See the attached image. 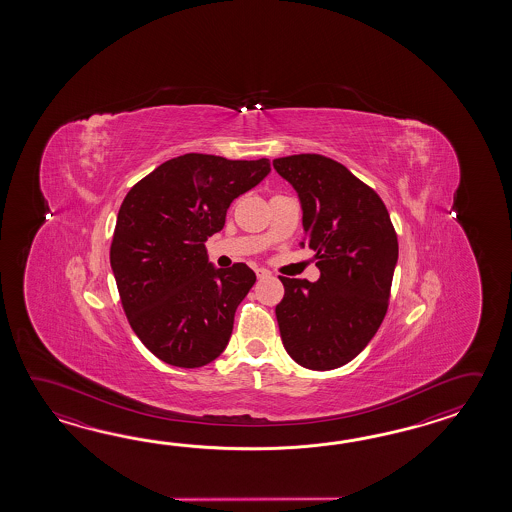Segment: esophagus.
Instances as JSON below:
<instances>
[{
	"mask_svg": "<svg viewBox=\"0 0 512 512\" xmlns=\"http://www.w3.org/2000/svg\"><path fill=\"white\" fill-rule=\"evenodd\" d=\"M254 272H256V276H258V278H267V276H271V271H267V269H263V267H256V269H254Z\"/></svg>",
	"mask_w": 512,
	"mask_h": 512,
	"instance_id": "esophagus-1",
	"label": "esophagus"
}]
</instances>
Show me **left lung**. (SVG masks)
<instances>
[{
	"label": "left lung",
	"instance_id": "1",
	"mask_svg": "<svg viewBox=\"0 0 512 512\" xmlns=\"http://www.w3.org/2000/svg\"><path fill=\"white\" fill-rule=\"evenodd\" d=\"M298 192L305 240L320 280L280 276L276 305L283 346L307 370H335L368 346L390 304L399 256L388 208L371 186L320 153L274 159Z\"/></svg>",
	"mask_w": 512,
	"mask_h": 512
}]
</instances>
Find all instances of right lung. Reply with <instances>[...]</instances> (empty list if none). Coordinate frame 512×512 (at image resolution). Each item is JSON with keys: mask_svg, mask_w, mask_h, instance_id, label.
Wrapping results in <instances>:
<instances>
[{"mask_svg": "<svg viewBox=\"0 0 512 512\" xmlns=\"http://www.w3.org/2000/svg\"><path fill=\"white\" fill-rule=\"evenodd\" d=\"M269 172L265 157L185 153L124 197L109 261L131 329L157 359L201 368L227 348L256 274L245 263L214 269L205 241L223 229L230 203Z\"/></svg>", "mask_w": 512, "mask_h": 512, "instance_id": "right-lung-1", "label": "right lung"}]
</instances>
